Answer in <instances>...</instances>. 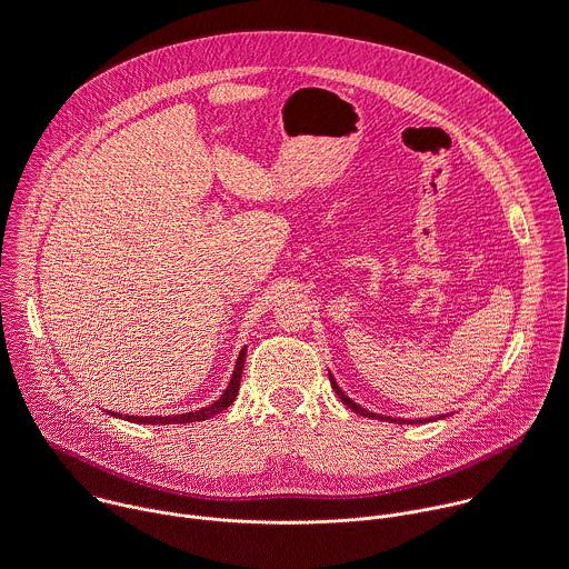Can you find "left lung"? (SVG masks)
Returning a JSON list of instances; mask_svg holds the SVG:
<instances>
[{"instance_id": "1", "label": "left lung", "mask_w": 569, "mask_h": 569, "mask_svg": "<svg viewBox=\"0 0 569 569\" xmlns=\"http://www.w3.org/2000/svg\"><path fill=\"white\" fill-rule=\"evenodd\" d=\"M329 380H331V387H333V391L338 393V398L349 407V409H353L356 413H360V416H365V418H376V420H389V422H398V425H413V422H429V420H440V418H445V416H433V418H418V420H409V418H391V416H382V413H373V411H369V409H365V407H360L358 402H353L338 385H336V380H333V376L329 373Z\"/></svg>"}]
</instances>
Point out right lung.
Masks as SVG:
<instances>
[{"instance_id":"1","label":"right lung","mask_w":569,"mask_h":569,"mask_svg":"<svg viewBox=\"0 0 569 569\" xmlns=\"http://www.w3.org/2000/svg\"><path fill=\"white\" fill-rule=\"evenodd\" d=\"M244 356H247V347L240 351L238 360H236V369H233V376L224 389V393L211 402L209 407H202L198 411H187V413H178V416H124L127 420L131 422H144V425H178V422H200V420H207L220 411H224L229 405H233L236 396H238V389H240V378H242V369H244ZM113 413V411H111ZM118 418H122V413H113Z\"/></svg>"}]
</instances>
